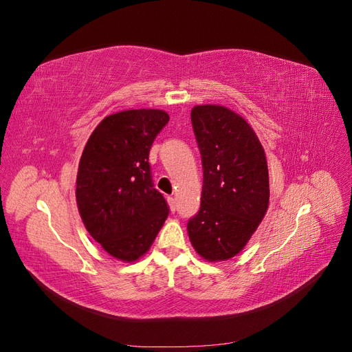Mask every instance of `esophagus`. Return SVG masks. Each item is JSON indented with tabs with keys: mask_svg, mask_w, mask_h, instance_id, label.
Instances as JSON below:
<instances>
[{
	"mask_svg": "<svg viewBox=\"0 0 352 352\" xmlns=\"http://www.w3.org/2000/svg\"><path fill=\"white\" fill-rule=\"evenodd\" d=\"M167 202H168L170 208H172V211H175L176 210V198L170 195V197H167Z\"/></svg>",
	"mask_w": 352,
	"mask_h": 352,
	"instance_id": "1",
	"label": "esophagus"
}]
</instances>
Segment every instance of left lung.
Here are the masks:
<instances>
[{"mask_svg": "<svg viewBox=\"0 0 352 352\" xmlns=\"http://www.w3.org/2000/svg\"><path fill=\"white\" fill-rule=\"evenodd\" d=\"M190 122L204 180L189 239L202 258L225 261L247 245L267 211V162L251 126L229 109L197 105Z\"/></svg>", "mask_w": 352, "mask_h": 352, "instance_id": "8db88e82", "label": "left lung"}]
</instances>
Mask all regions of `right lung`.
<instances>
[{"label": "right lung", "instance_id": "1", "mask_svg": "<svg viewBox=\"0 0 352 352\" xmlns=\"http://www.w3.org/2000/svg\"><path fill=\"white\" fill-rule=\"evenodd\" d=\"M162 110H127L95 127L80 157L76 201L89 235L113 257L135 261L168 216L154 188L150 150L168 123Z\"/></svg>", "mask_w": 352, "mask_h": 352}]
</instances>
